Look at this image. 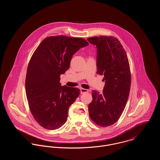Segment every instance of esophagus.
<instances>
[{"instance_id":"obj_1","label":"esophagus","mask_w":160,"mask_h":160,"mask_svg":"<svg viewBox=\"0 0 160 160\" xmlns=\"http://www.w3.org/2000/svg\"><path fill=\"white\" fill-rule=\"evenodd\" d=\"M80 91H81V94L86 93H88V92H89V91H88V89H84V88H81V89H80Z\"/></svg>"}]
</instances>
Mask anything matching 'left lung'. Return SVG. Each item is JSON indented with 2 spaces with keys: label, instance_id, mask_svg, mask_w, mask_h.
Instances as JSON below:
<instances>
[{
  "label": "left lung",
  "instance_id": "1",
  "mask_svg": "<svg viewBox=\"0 0 160 160\" xmlns=\"http://www.w3.org/2000/svg\"><path fill=\"white\" fill-rule=\"evenodd\" d=\"M88 41L97 49V73L103 75V93L92 91L89 105L92 120L102 127L114 124L122 113L130 92L131 75L125 50L116 38L100 36Z\"/></svg>",
  "mask_w": 160,
  "mask_h": 160
}]
</instances>
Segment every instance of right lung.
Returning a JSON list of instances; mask_svg holds the SVG:
<instances>
[{"label": "right lung", "mask_w": 160, "mask_h": 160, "mask_svg": "<svg viewBox=\"0 0 160 160\" xmlns=\"http://www.w3.org/2000/svg\"><path fill=\"white\" fill-rule=\"evenodd\" d=\"M88 45L82 38L49 36L33 53L27 68L26 93L31 114L42 128L54 130L66 122L80 90L62 86L60 75L68 69L72 55Z\"/></svg>", "instance_id": "add662e5"}]
</instances>
